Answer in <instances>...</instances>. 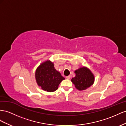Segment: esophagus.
I'll use <instances>...</instances> for the list:
<instances>
[{
	"mask_svg": "<svg viewBox=\"0 0 126 126\" xmlns=\"http://www.w3.org/2000/svg\"><path fill=\"white\" fill-rule=\"evenodd\" d=\"M66 78L67 79H70V76H66Z\"/></svg>",
	"mask_w": 126,
	"mask_h": 126,
	"instance_id": "34e87169",
	"label": "esophagus"
}]
</instances>
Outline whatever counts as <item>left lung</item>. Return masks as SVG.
<instances>
[{
  "instance_id": "8db88e82",
  "label": "left lung",
  "mask_w": 126,
  "mask_h": 126,
  "mask_svg": "<svg viewBox=\"0 0 126 126\" xmlns=\"http://www.w3.org/2000/svg\"><path fill=\"white\" fill-rule=\"evenodd\" d=\"M76 76L71 81L79 91L86 90L93 85L94 77L91 71L86 67H82L75 71Z\"/></svg>"
}]
</instances>
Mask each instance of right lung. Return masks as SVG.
Returning a JSON list of instances; mask_svg holds the SVG:
<instances>
[{
  "instance_id": "right-lung-1",
  "label": "right lung",
  "mask_w": 126,
  "mask_h": 126,
  "mask_svg": "<svg viewBox=\"0 0 126 126\" xmlns=\"http://www.w3.org/2000/svg\"><path fill=\"white\" fill-rule=\"evenodd\" d=\"M35 79L38 85L42 90L49 92L56 91L61 81L64 79L49 60L41 63L37 68Z\"/></svg>"
}]
</instances>
